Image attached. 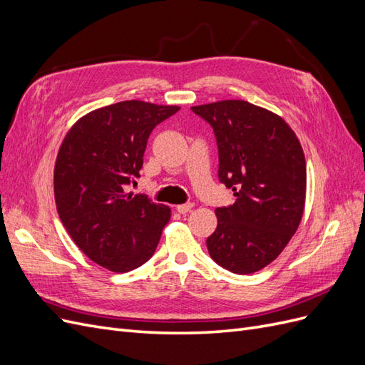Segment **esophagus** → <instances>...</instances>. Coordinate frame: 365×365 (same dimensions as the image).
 <instances>
[{"instance_id":"1","label":"esophagus","mask_w":365,"mask_h":365,"mask_svg":"<svg viewBox=\"0 0 365 365\" xmlns=\"http://www.w3.org/2000/svg\"><path fill=\"white\" fill-rule=\"evenodd\" d=\"M193 202H187V204H181V205H176V210H178V212L181 213V215H187L189 212H192V208H193Z\"/></svg>"}]
</instances>
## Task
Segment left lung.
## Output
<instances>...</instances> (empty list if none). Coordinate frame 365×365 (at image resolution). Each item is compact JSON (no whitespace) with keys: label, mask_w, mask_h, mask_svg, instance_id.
Here are the masks:
<instances>
[{"label":"left lung","mask_w":365,"mask_h":365,"mask_svg":"<svg viewBox=\"0 0 365 365\" xmlns=\"http://www.w3.org/2000/svg\"><path fill=\"white\" fill-rule=\"evenodd\" d=\"M213 128L219 181L236 202L216 208L217 227L207 237L212 259L235 274H252L288 245L304 210L306 161L286 121L245 101L193 106Z\"/></svg>","instance_id":"obj_1"}]
</instances>
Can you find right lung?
Returning a JSON list of instances; mask_svg holds the SVG:
<instances>
[{
	"instance_id": "obj_1",
	"label": "right lung",
	"mask_w": 365,
	"mask_h": 365,
	"mask_svg": "<svg viewBox=\"0 0 365 365\" xmlns=\"http://www.w3.org/2000/svg\"><path fill=\"white\" fill-rule=\"evenodd\" d=\"M180 106L126 101L83 115L54 165V200L65 230L88 257L114 272L146 263L170 208L128 187L143 168L150 132Z\"/></svg>"
}]
</instances>
